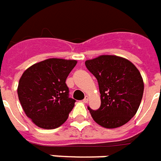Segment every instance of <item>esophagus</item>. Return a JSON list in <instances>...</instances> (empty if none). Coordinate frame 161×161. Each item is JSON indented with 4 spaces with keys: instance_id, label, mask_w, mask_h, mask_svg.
<instances>
[{
    "instance_id": "esophagus-1",
    "label": "esophagus",
    "mask_w": 161,
    "mask_h": 161,
    "mask_svg": "<svg viewBox=\"0 0 161 161\" xmlns=\"http://www.w3.org/2000/svg\"><path fill=\"white\" fill-rule=\"evenodd\" d=\"M89 99H90V97H89V96H85V98L84 99V103H87V102H89Z\"/></svg>"
}]
</instances>
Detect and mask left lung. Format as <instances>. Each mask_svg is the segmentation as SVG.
Returning a JSON list of instances; mask_svg holds the SVG:
<instances>
[{
    "instance_id": "obj_1",
    "label": "left lung",
    "mask_w": 161,
    "mask_h": 161,
    "mask_svg": "<svg viewBox=\"0 0 161 161\" xmlns=\"http://www.w3.org/2000/svg\"><path fill=\"white\" fill-rule=\"evenodd\" d=\"M98 81L101 107L88 108L95 122L107 129L125 125L136 114L142 95L143 79L136 65L117 55L104 54L85 61Z\"/></svg>"
}]
</instances>
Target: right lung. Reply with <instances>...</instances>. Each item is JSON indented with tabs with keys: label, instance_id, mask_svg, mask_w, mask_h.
<instances>
[{
	"label": "right lung",
	"instance_id": "add662e5",
	"mask_svg": "<svg viewBox=\"0 0 161 161\" xmlns=\"http://www.w3.org/2000/svg\"><path fill=\"white\" fill-rule=\"evenodd\" d=\"M77 61L50 58L24 71L18 96L26 116L42 129H55L65 123L74 107L65 80Z\"/></svg>",
	"mask_w": 161,
	"mask_h": 161
}]
</instances>
